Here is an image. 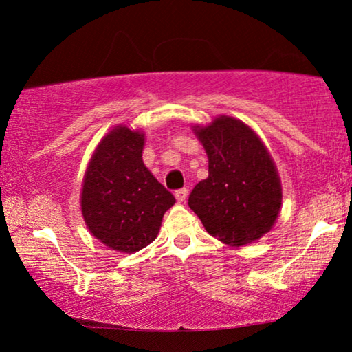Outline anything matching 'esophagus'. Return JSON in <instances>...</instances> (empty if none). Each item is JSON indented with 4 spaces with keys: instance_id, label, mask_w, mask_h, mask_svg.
I'll return each mask as SVG.
<instances>
[{
    "instance_id": "34e87169",
    "label": "esophagus",
    "mask_w": 352,
    "mask_h": 352,
    "mask_svg": "<svg viewBox=\"0 0 352 352\" xmlns=\"http://www.w3.org/2000/svg\"><path fill=\"white\" fill-rule=\"evenodd\" d=\"M187 195H189V190H187V189H177V190L175 192L176 200L179 201V204H182V201H186Z\"/></svg>"
}]
</instances>
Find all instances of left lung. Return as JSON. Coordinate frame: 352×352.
<instances>
[{
	"label": "left lung",
	"mask_w": 352,
	"mask_h": 352,
	"mask_svg": "<svg viewBox=\"0 0 352 352\" xmlns=\"http://www.w3.org/2000/svg\"><path fill=\"white\" fill-rule=\"evenodd\" d=\"M208 155V177L189 195V206L206 232L243 247L267 234L282 205L276 163L258 134L237 118H214L194 126Z\"/></svg>",
	"instance_id": "left-lung-1"
}]
</instances>
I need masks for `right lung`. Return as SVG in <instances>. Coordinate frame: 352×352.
I'll return each mask as SVG.
<instances>
[{"label":"right lung","instance_id":"add662e5","mask_svg":"<svg viewBox=\"0 0 352 352\" xmlns=\"http://www.w3.org/2000/svg\"><path fill=\"white\" fill-rule=\"evenodd\" d=\"M144 134L117 126L99 142L86 168L81 213L105 247L134 253L157 239L163 214L176 204L142 162Z\"/></svg>","mask_w":352,"mask_h":352}]
</instances>
